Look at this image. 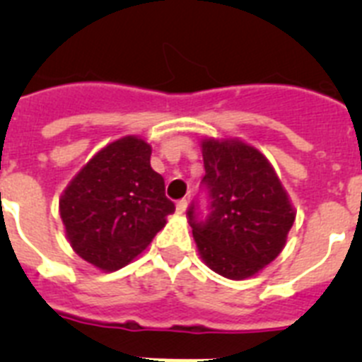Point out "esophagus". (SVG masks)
Returning <instances> with one entry per match:
<instances>
[{
	"label": "esophagus",
	"mask_w": 362,
	"mask_h": 362,
	"mask_svg": "<svg viewBox=\"0 0 362 362\" xmlns=\"http://www.w3.org/2000/svg\"><path fill=\"white\" fill-rule=\"evenodd\" d=\"M187 206H188V201L187 199H179L177 203H175V209H177L179 214L187 212Z\"/></svg>",
	"instance_id": "1"
}]
</instances>
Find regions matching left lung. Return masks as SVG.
Masks as SVG:
<instances>
[{
    "label": "left lung",
    "instance_id": "obj_1",
    "mask_svg": "<svg viewBox=\"0 0 362 362\" xmlns=\"http://www.w3.org/2000/svg\"><path fill=\"white\" fill-rule=\"evenodd\" d=\"M201 148L210 214L201 219L197 203L187 212L197 250L219 276H255L281 254L296 221L288 194L254 146L204 139Z\"/></svg>",
    "mask_w": 362,
    "mask_h": 362
}]
</instances>
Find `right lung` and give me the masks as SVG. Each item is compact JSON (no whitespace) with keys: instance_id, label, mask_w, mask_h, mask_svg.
<instances>
[{"instance_id":"obj_1","label":"right lung","mask_w":362,"mask_h":362,"mask_svg":"<svg viewBox=\"0 0 362 362\" xmlns=\"http://www.w3.org/2000/svg\"><path fill=\"white\" fill-rule=\"evenodd\" d=\"M150 153L139 137H121L99 150L63 192L59 214L70 246L95 268L114 272L129 264L175 210Z\"/></svg>"}]
</instances>
